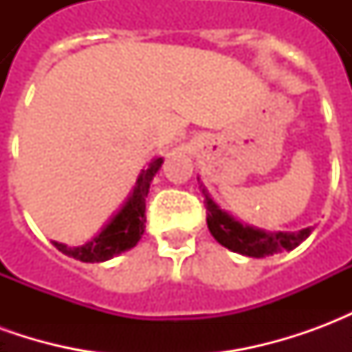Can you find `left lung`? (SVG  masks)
Wrapping results in <instances>:
<instances>
[{
	"instance_id": "1",
	"label": "left lung",
	"mask_w": 352,
	"mask_h": 352,
	"mask_svg": "<svg viewBox=\"0 0 352 352\" xmlns=\"http://www.w3.org/2000/svg\"><path fill=\"white\" fill-rule=\"evenodd\" d=\"M206 194V190H204ZM206 209H207V226L209 232L221 245L226 249L245 256L264 258L272 256L275 252L292 251L303 239H307L311 228L292 232V234H265L262 230H254L251 226H243L234 221L230 214L222 213L219 207L214 206L213 199L206 194Z\"/></svg>"
}]
</instances>
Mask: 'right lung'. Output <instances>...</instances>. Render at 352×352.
<instances>
[{
  "label": "right lung",
  "instance_id": "1",
  "mask_svg": "<svg viewBox=\"0 0 352 352\" xmlns=\"http://www.w3.org/2000/svg\"><path fill=\"white\" fill-rule=\"evenodd\" d=\"M162 162H164L162 158H156L141 173L131 198L115 214V219L101 230L100 236H96L92 241L80 245V247H67V245L56 243V241H52V245L58 251H62L72 258L80 260V262H103V260L113 258L116 254L135 247L145 232V198L148 194V186H151V181L156 175V171L160 169Z\"/></svg>",
  "mask_w": 352,
  "mask_h": 352
}]
</instances>
